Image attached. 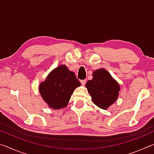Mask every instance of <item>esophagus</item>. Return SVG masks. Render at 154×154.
<instances>
[{"label": "esophagus", "mask_w": 154, "mask_h": 154, "mask_svg": "<svg viewBox=\"0 0 154 154\" xmlns=\"http://www.w3.org/2000/svg\"><path fill=\"white\" fill-rule=\"evenodd\" d=\"M80 82H81V83H82V85H84L85 84V83H86V80H85V79L81 80V81H80Z\"/></svg>", "instance_id": "esophagus-1"}]
</instances>
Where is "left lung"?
<instances>
[{"mask_svg": "<svg viewBox=\"0 0 154 154\" xmlns=\"http://www.w3.org/2000/svg\"><path fill=\"white\" fill-rule=\"evenodd\" d=\"M92 79L88 81L85 88L94 104L99 108L106 109L118 99L120 86L118 82L105 69L93 72Z\"/></svg>", "mask_w": 154, "mask_h": 154, "instance_id": "obj_1", "label": "left lung"}]
</instances>
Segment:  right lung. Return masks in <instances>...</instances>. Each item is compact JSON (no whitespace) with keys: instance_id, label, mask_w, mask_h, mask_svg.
<instances>
[{"instance_id":"add662e5","label":"right lung","mask_w":154,"mask_h":154,"mask_svg":"<svg viewBox=\"0 0 154 154\" xmlns=\"http://www.w3.org/2000/svg\"><path fill=\"white\" fill-rule=\"evenodd\" d=\"M80 85L74 72L62 64L52 70L45 80L40 83L38 90L49 108L57 110L66 107L75 88Z\"/></svg>"}]
</instances>
